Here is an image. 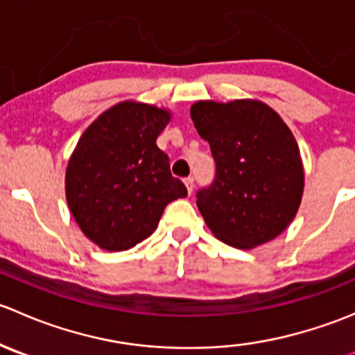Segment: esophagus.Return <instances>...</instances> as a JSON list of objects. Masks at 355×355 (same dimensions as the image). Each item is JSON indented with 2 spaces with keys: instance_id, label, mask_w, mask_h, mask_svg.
<instances>
[{
  "instance_id": "34e87169",
  "label": "esophagus",
  "mask_w": 355,
  "mask_h": 355,
  "mask_svg": "<svg viewBox=\"0 0 355 355\" xmlns=\"http://www.w3.org/2000/svg\"><path fill=\"white\" fill-rule=\"evenodd\" d=\"M184 184H185V187H187L189 194H192V191H194V178L192 177L184 178Z\"/></svg>"
}]
</instances>
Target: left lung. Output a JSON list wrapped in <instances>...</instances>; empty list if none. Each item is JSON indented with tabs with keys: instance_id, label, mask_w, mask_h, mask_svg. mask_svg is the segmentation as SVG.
Here are the masks:
<instances>
[{
	"instance_id": "8db88e82",
	"label": "left lung",
	"mask_w": 355,
	"mask_h": 355,
	"mask_svg": "<svg viewBox=\"0 0 355 355\" xmlns=\"http://www.w3.org/2000/svg\"><path fill=\"white\" fill-rule=\"evenodd\" d=\"M191 116L216 161V178L198 192L207 228L237 249L277 239L304 192L302 157L287 123L257 99L198 101Z\"/></svg>"
}]
</instances>
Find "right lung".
<instances>
[{
	"mask_svg": "<svg viewBox=\"0 0 355 355\" xmlns=\"http://www.w3.org/2000/svg\"><path fill=\"white\" fill-rule=\"evenodd\" d=\"M171 111L121 101L84 130L67 164L65 196L82 234L111 252L156 230L166 204L187 196L156 146Z\"/></svg>",
	"mask_w": 355,
	"mask_h": 355,
	"instance_id": "right-lung-1",
	"label": "right lung"
}]
</instances>
